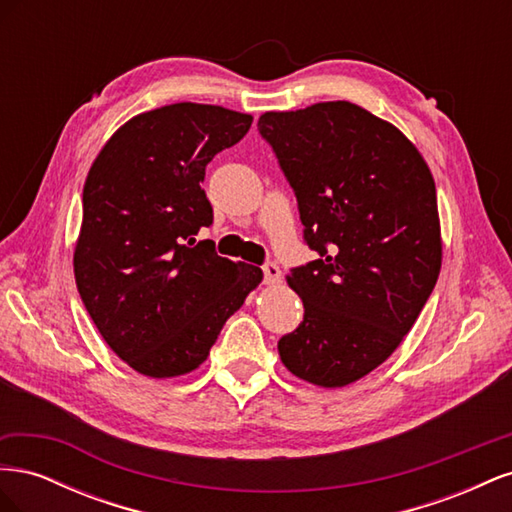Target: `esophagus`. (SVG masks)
<instances>
[{
	"instance_id": "obj_1",
	"label": "esophagus",
	"mask_w": 512,
	"mask_h": 512,
	"mask_svg": "<svg viewBox=\"0 0 512 512\" xmlns=\"http://www.w3.org/2000/svg\"><path fill=\"white\" fill-rule=\"evenodd\" d=\"M262 275H265V284H269V286L282 280V271L275 265V262H265V265H262Z\"/></svg>"
}]
</instances>
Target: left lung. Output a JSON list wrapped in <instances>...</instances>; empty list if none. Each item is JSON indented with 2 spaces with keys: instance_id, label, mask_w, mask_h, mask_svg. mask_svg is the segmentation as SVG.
Segmentation results:
<instances>
[{
  "instance_id": "1",
  "label": "left lung",
  "mask_w": 512,
  "mask_h": 512,
  "mask_svg": "<svg viewBox=\"0 0 512 512\" xmlns=\"http://www.w3.org/2000/svg\"><path fill=\"white\" fill-rule=\"evenodd\" d=\"M258 132L320 254L290 269L305 314L277 350L301 380L346 386L389 359L438 282L436 183L404 134L352 102L265 113Z\"/></svg>"
}]
</instances>
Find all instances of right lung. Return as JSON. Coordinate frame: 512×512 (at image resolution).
<instances>
[{
    "mask_svg": "<svg viewBox=\"0 0 512 512\" xmlns=\"http://www.w3.org/2000/svg\"><path fill=\"white\" fill-rule=\"evenodd\" d=\"M252 115L170 104L136 115L104 145L83 188L76 288L104 342L138 374L183 376L203 363L262 271L196 241L213 224L205 168Z\"/></svg>",
    "mask_w": 512,
    "mask_h": 512,
    "instance_id": "obj_1",
    "label": "right lung"
}]
</instances>
